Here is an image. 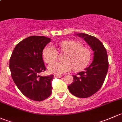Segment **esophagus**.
Listing matches in <instances>:
<instances>
[{
    "label": "esophagus",
    "instance_id": "1",
    "mask_svg": "<svg viewBox=\"0 0 122 122\" xmlns=\"http://www.w3.org/2000/svg\"><path fill=\"white\" fill-rule=\"evenodd\" d=\"M54 77H57V78H60V77H62V76H61V75H54Z\"/></svg>",
    "mask_w": 122,
    "mask_h": 122
}]
</instances>
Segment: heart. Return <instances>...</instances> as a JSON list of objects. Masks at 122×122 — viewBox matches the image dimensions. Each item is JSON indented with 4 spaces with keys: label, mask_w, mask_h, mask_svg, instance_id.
Listing matches in <instances>:
<instances>
[{
    "label": "heart",
    "mask_w": 122,
    "mask_h": 122,
    "mask_svg": "<svg viewBox=\"0 0 122 122\" xmlns=\"http://www.w3.org/2000/svg\"><path fill=\"white\" fill-rule=\"evenodd\" d=\"M63 52L66 53L65 61H56L48 66V70L52 73L63 74L74 70H80L88 65L90 59V51L82 46L81 43L74 41H63L59 44ZM58 53L52 45H48L43 51V59L47 63H52L57 59Z\"/></svg>",
    "instance_id": "obj_1"
}]
</instances>
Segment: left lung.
Listing matches in <instances>:
<instances>
[{
    "label": "left lung",
    "instance_id": "left-lung-1",
    "mask_svg": "<svg viewBox=\"0 0 122 122\" xmlns=\"http://www.w3.org/2000/svg\"><path fill=\"white\" fill-rule=\"evenodd\" d=\"M76 35L82 37L91 47L93 61L85 71L73 75V81L68 89L74 96L86 98L96 93L102 86L109 67L108 56L105 46L96 37L85 33Z\"/></svg>",
    "mask_w": 122,
    "mask_h": 122
}]
</instances>
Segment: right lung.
<instances>
[{"label": "right lung", "instance_id": "1", "mask_svg": "<svg viewBox=\"0 0 122 122\" xmlns=\"http://www.w3.org/2000/svg\"><path fill=\"white\" fill-rule=\"evenodd\" d=\"M51 41L45 36H29L17 44L10 58L9 68L15 83L31 100L42 101L52 93L53 75L40 76L46 70L43 50Z\"/></svg>", "mask_w": 122, "mask_h": 122}]
</instances>
